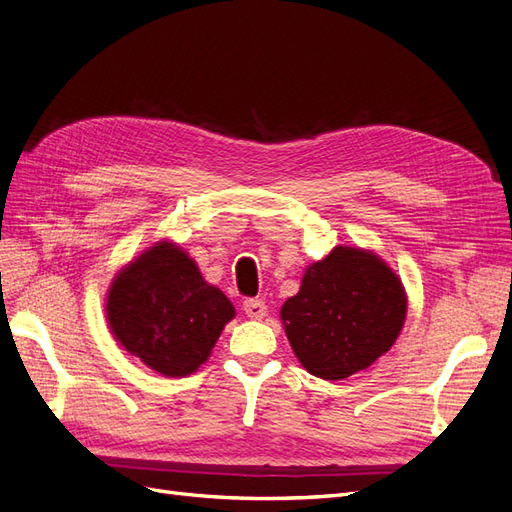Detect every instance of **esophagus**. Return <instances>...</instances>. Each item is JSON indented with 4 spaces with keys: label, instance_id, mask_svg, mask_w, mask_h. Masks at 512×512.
<instances>
[{
    "label": "esophagus",
    "instance_id": "esophagus-1",
    "mask_svg": "<svg viewBox=\"0 0 512 512\" xmlns=\"http://www.w3.org/2000/svg\"><path fill=\"white\" fill-rule=\"evenodd\" d=\"M243 312L247 318L262 320L267 316V305L262 299H247V301H243Z\"/></svg>",
    "mask_w": 512,
    "mask_h": 512
}]
</instances>
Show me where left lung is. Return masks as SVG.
Wrapping results in <instances>:
<instances>
[{"mask_svg": "<svg viewBox=\"0 0 512 512\" xmlns=\"http://www.w3.org/2000/svg\"><path fill=\"white\" fill-rule=\"evenodd\" d=\"M406 314L408 294L399 275L371 250L337 245L305 269L280 318L309 374L344 380L391 350Z\"/></svg>", "mask_w": 512, "mask_h": 512, "instance_id": "left-lung-1", "label": "left lung"}]
</instances>
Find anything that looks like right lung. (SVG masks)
I'll use <instances>...</instances> for the list:
<instances>
[{
  "instance_id": "add662e5",
  "label": "right lung",
  "mask_w": 512,
  "mask_h": 512,
  "mask_svg": "<svg viewBox=\"0 0 512 512\" xmlns=\"http://www.w3.org/2000/svg\"><path fill=\"white\" fill-rule=\"evenodd\" d=\"M104 312L121 348L160 376L185 378L209 359L235 305L205 282L188 252L164 239L115 275Z\"/></svg>"
}]
</instances>
